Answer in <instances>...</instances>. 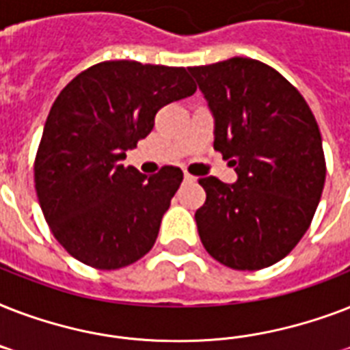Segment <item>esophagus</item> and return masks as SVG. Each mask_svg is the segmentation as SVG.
<instances>
[{
  "instance_id": "obj_1",
  "label": "esophagus",
  "mask_w": 350,
  "mask_h": 350,
  "mask_svg": "<svg viewBox=\"0 0 350 350\" xmlns=\"http://www.w3.org/2000/svg\"><path fill=\"white\" fill-rule=\"evenodd\" d=\"M183 180H185V181H196V178H194L192 174H189V172H185V174H183Z\"/></svg>"
}]
</instances>
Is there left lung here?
<instances>
[{"instance_id":"obj_1","label":"left lung","mask_w":350,"mask_h":350,"mask_svg":"<svg viewBox=\"0 0 350 350\" xmlns=\"http://www.w3.org/2000/svg\"><path fill=\"white\" fill-rule=\"evenodd\" d=\"M214 112V148L236 167L229 185L202 178L203 247L236 271L283 260L304 238L325 185L320 126L298 89L250 57L189 67Z\"/></svg>"}]
</instances>
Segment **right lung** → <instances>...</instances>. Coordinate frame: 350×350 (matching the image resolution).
Segmentation results:
<instances>
[{"label": "right lung", "instance_id": "right-lung-1", "mask_svg": "<svg viewBox=\"0 0 350 350\" xmlns=\"http://www.w3.org/2000/svg\"><path fill=\"white\" fill-rule=\"evenodd\" d=\"M185 67L101 62L54 101L34 159L38 202L49 229L85 265L114 271L152 249L183 172L145 176L121 163L154 126L156 112L192 96Z\"/></svg>", "mask_w": 350, "mask_h": 350}]
</instances>
